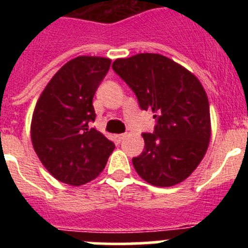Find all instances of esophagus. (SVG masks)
I'll use <instances>...</instances> for the list:
<instances>
[{
  "label": "esophagus",
  "mask_w": 248,
  "mask_h": 248,
  "mask_svg": "<svg viewBox=\"0 0 248 248\" xmlns=\"http://www.w3.org/2000/svg\"><path fill=\"white\" fill-rule=\"evenodd\" d=\"M125 137H126L125 134H117L114 138H115V141H117V143H122Z\"/></svg>",
  "instance_id": "34e87169"
}]
</instances>
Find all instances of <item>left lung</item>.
<instances>
[{
  "label": "left lung",
  "mask_w": 248,
  "mask_h": 248,
  "mask_svg": "<svg viewBox=\"0 0 248 248\" xmlns=\"http://www.w3.org/2000/svg\"><path fill=\"white\" fill-rule=\"evenodd\" d=\"M111 67L156 120L154 131L143 134L144 151L133 157L139 176L161 187L184 181L202 160L211 137L209 99L200 80L156 53L117 59Z\"/></svg>",
  "instance_id": "1"
}]
</instances>
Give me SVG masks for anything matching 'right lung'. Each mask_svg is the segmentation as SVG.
I'll use <instances>...</instances> for the list:
<instances>
[{
	"mask_svg": "<svg viewBox=\"0 0 248 248\" xmlns=\"http://www.w3.org/2000/svg\"><path fill=\"white\" fill-rule=\"evenodd\" d=\"M110 59L80 56L65 63L42 92L32 117L34 151L50 175L72 186L95 179L113 153V141L89 123L93 97Z\"/></svg>",
	"mask_w": 248,
	"mask_h": 248,
	"instance_id": "right-lung-1",
	"label": "right lung"
}]
</instances>
